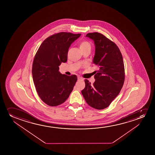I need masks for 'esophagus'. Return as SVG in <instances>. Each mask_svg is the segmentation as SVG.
<instances>
[{
	"label": "esophagus",
	"instance_id": "1",
	"mask_svg": "<svg viewBox=\"0 0 155 155\" xmlns=\"http://www.w3.org/2000/svg\"><path fill=\"white\" fill-rule=\"evenodd\" d=\"M81 80H83V78L81 77H78V81H81Z\"/></svg>",
	"mask_w": 155,
	"mask_h": 155
}]
</instances>
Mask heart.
I'll return each instance as SVG.
<instances>
[{
	"label": "heart",
	"instance_id": "obj_1",
	"mask_svg": "<svg viewBox=\"0 0 155 155\" xmlns=\"http://www.w3.org/2000/svg\"><path fill=\"white\" fill-rule=\"evenodd\" d=\"M79 47L81 50V51H84L86 50H91V45L87 40H83L81 41V42H79Z\"/></svg>",
	"mask_w": 155,
	"mask_h": 155
}]
</instances>
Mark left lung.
Wrapping results in <instances>:
<instances>
[{
	"mask_svg": "<svg viewBox=\"0 0 155 155\" xmlns=\"http://www.w3.org/2000/svg\"><path fill=\"white\" fill-rule=\"evenodd\" d=\"M86 36L93 40L95 45L94 65L95 82L85 79V87L81 93L89 106L97 110L107 107L119 95L125 79L123 57L117 45L103 34L93 32Z\"/></svg>",
	"mask_w": 155,
	"mask_h": 155,
	"instance_id": "8db88e82",
	"label": "left lung"
}]
</instances>
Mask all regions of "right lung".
Segmentation results:
<instances>
[{
    "label": "right lung",
    "instance_id": "add662e5",
    "mask_svg": "<svg viewBox=\"0 0 155 155\" xmlns=\"http://www.w3.org/2000/svg\"><path fill=\"white\" fill-rule=\"evenodd\" d=\"M81 34L59 32L49 36L41 45L32 64V77L38 96L50 106L64 103L77 81L75 74H62L59 66L67 61L70 45Z\"/></svg>",
    "mask_w": 155,
    "mask_h": 155
}]
</instances>
